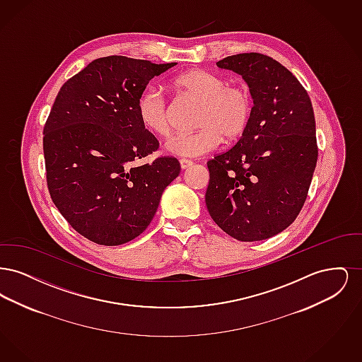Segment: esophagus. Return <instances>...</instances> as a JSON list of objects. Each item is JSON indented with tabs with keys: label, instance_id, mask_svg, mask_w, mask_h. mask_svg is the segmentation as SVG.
Segmentation results:
<instances>
[{
	"label": "esophagus",
	"instance_id": "esophagus-1",
	"mask_svg": "<svg viewBox=\"0 0 362 362\" xmlns=\"http://www.w3.org/2000/svg\"><path fill=\"white\" fill-rule=\"evenodd\" d=\"M179 163H180V168H182V170H187V168H189V167L192 165V161L187 160V158H180Z\"/></svg>",
	"mask_w": 362,
	"mask_h": 362
}]
</instances>
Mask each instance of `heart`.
<instances>
[{"instance_id": "b5f03b06", "label": "heart", "mask_w": 362, "mask_h": 362, "mask_svg": "<svg viewBox=\"0 0 362 362\" xmlns=\"http://www.w3.org/2000/svg\"><path fill=\"white\" fill-rule=\"evenodd\" d=\"M173 89L183 98L199 102L197 126L192 133L175 134L165 142V151L177 157H199L217 149L223 139L233 141L245 132L252 112L250 90L240 84H228L223 76L204 69H189L173 80ZM137 114L142 126L152 134L171 133V108L155 86L138 98Z\"/></svg>"}]
</instances>
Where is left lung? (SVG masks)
I'll use <instances>...</instances> for the list:
<instances>
[{
  "label": "left lung",
  "instance_id": "1",
  "mask_svg": "<svg viewBox=\"0 0 362 362\" xmlns=\"http://www.w3.org/2000/svg\"><path fill=\"white\" fill-rule=\"evenodd\" d=\"M240 74L254 99L233 148L207 161V210L233 239L259 241L286 229L308 195L317 161L310 96L272 57L243 52L217 62Z\"/></svg>",
  "mask_w": 362,
  "mask_h": 362
}]
</instances>
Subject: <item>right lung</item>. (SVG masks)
Wrapping results in <instances>:
<instances>
[{
	"label": "right lung",
	"mask_w": 362,
	"mask_h": 362,
	"mask_svg": "<svg viewBox=\"0 0 362 362\" xmlns=\"http://www.w3.org/2000/svg\"><path fill=\"white\" fill-rule=\"evenodd\" d=\"M176 64L122 55L92 61L59 89L43 129L47 187L74 230L102 245L136 239L151 224L180 164L164 156L139 121L148 83Z\"/></svg>",
	"instance_id": "right-lung-1"
}]
</instances>
